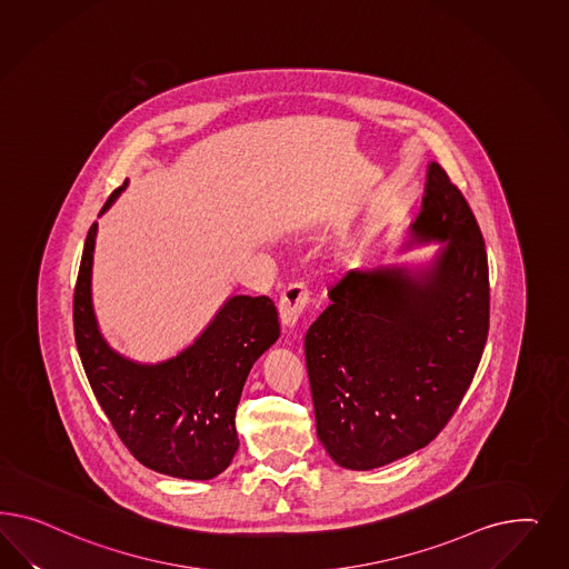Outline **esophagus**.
Returning <instances> with one entry per match:
<instances>
[{"label": "esophagus", "mask_w": 569, "mask_h": 569, "mask_svg": "<svg viewBox=\"0 0 569 569\" xmlns=\"http://www.w3.org/2000/svg\"><path fill=\"white\" fill-rule=\"evenodd\" d=\"M310 292L305 283H292L279 298V319L286 331L298 328V321L305 309L309 307Z\"/></svg>", "instance_id": "34e87169"}]
</instances>
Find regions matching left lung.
<instances>
[{"label": "left lung", "instance_id": "1", "mask_svg": "<svg viewBox=\"0 0 569 569\" xmlns=\"http://www.w3.org/2000/svg\"><path fill=\"white\" fill-rule=\"evenodd\" d=\"M440 243L428 264L352 269L305 338L317 436L346 469L428 447L466 397L488 338L482 231L447 171L428 164L407 246Z\"/></svg>", "mask_w": 569, "mask_h": 569}]
</instances>
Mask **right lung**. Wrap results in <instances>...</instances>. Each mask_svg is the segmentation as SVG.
Returning <instances> with one entry per match:
<instances>
[{
	"mask_svg": "<svg viewBox=\"0 0 569 569\" xmlns=\"http://www.w3.org/2000/svg\"><path fill=\"white\" fill-rule=\"evenodd\" d=\"M112 191L100 214L114 204ZM98 223L87 233L74 288V342L91 390L141 466L181 480H212L240 447L236 411L252 365L279 338L267 296H231L202 333L160 362L127 359L103 340L91 300Z\"/></svg>",
	"mask_w": 569,
	"mask_h": 569,
	"instance_id": "right-lung-1",
	"label": "right lung"
}]
</instances>
